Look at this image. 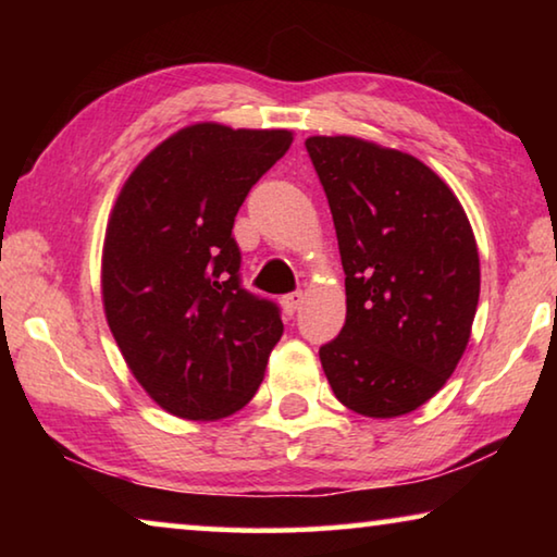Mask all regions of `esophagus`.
Segmentation results:
<instances>
[{"instance_id": "1", "label": "esophagus", "mask_w": 557, "mask_h": 557, "mask_svg": "<svg viewBox=\"0 0 557 557\" xmlns=\"http://www.w3.org/2000/svg\"><path fill=\"white\" fill-rule=\"evenodd\" d=\"M301 299H305L301 292H289V295L282 297V309H285V314H295L301 305Z\"/></svg>"}]
</instances>
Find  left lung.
Masks as SVG:
<instances>
[{
	"label": "left lung",
	"instance_id": "obj_1",
	"mask_svg": "<svg viewBox=\"0 0 557 557\" xmlns=\"http://www.w3.org/2000/svg\"><path fill=\"white\" fill-rule=\"evenodd\" d=\"M346 275V324L319 348L338 403L398 418L428 403L471 336L479 252L442 178L398 149L358 137H309Z\"/></svg>",
	"mask_w": 557,
	"mask_h": 557
}]
</instances>
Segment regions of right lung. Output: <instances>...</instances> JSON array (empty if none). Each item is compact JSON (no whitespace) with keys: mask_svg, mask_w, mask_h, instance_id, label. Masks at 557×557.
Listing matches in <instances>:
<instances>
[{"mask_svg":"<svg viewBox=\"0 0 557 557\" xmlns=\"http://www.w3.org/2000/svg\"><path fill=\"white\" fill-rule=\"evenodd\" d=\"M292 145L287 129L199 122L122 186L102 245L108 326L137 383L184 420H219L260 388L277 305L240 285L235 213Z\"/></svg>","mask_w":557,"mask_h":557,"instance_id":"obj_1","label":"right lung"}]
</instances>
